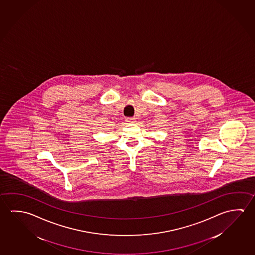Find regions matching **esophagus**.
<instances>
[{
	"label": "esophagus",
	"mask_w": 255,
	"mask_h": 255,
	"mask_svg": "<svg viewBox=\"0 0 255 255\" xmlns=\"http://www.w3.org/2000/svg\"><path fill=\"white\" fill-rule=\"evenodd\" d=\"M126 122H129V123H133L135 121V118L134 117H128V118H126Z\"/></svg>",
	"instance_id": "esophagus-1"
}]
</instances>
